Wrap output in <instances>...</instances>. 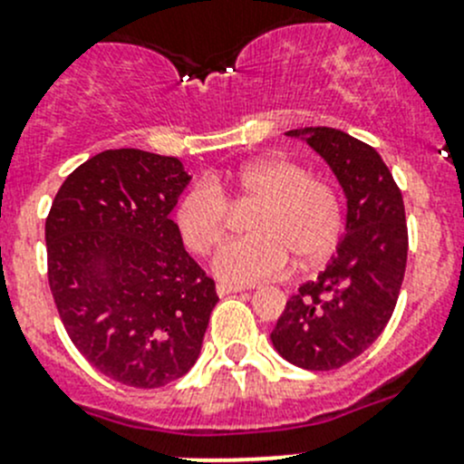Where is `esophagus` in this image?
Returning a JSON list of instances; mask_svg holds the SVG:
<instances>
[{"label": "esophagus", "mask_w": 464, "mask_h": 464, "mask_svg": "<svg viewBox=\"0 0 464 464\" xmlns=\"http://www.w3.org/2000/svg\"><path fill=\"white\" fill-rule=\"evenodd\" d=\"M246 287L242 285H227V283H219L218 285V295L219 296H227V295H236V292H245Z\"/></svg>", "instance_id": "34e87169"}]
</instances>
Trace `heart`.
I'll return each instance as SVG.
<instances>
[{"label": "heart", "instance_id": "1", "mask_svg": "<svg viewBox=\"0 0 464 464\" xmlns=\"http://www.w3.org/2000/svg\"><path fill=\"white\" fill-rule=\"evenodd\" d=\"M256 204L254 236L228 242L215 254L219 281L249 285L287 272L292 254L313 265L335 249L342 233V204L333 186L308 177L304 165L283 156H265L213 181H199L179 199L177 227L195 254H208L227 237L231 204Z\"/></svg>", "mask_w": 464, "mask_h": 464}]
</instances>
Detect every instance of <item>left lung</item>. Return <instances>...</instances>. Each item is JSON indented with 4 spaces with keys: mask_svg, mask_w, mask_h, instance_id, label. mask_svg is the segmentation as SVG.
Here are the masks:
<instances>
[{
    "mask_svg": "<svg viewBox=\"0 0 464 464\" xmlns=\"http://www.w3.org/2000/svg\"><path fill=\"white\" fill-rule=\"evenodd\" d=\"M335 174L346 199L344 233L314 281L290 296L269 333L292 365L328 372L352 362L383 333L408 258L401 190L374 147L328 127L292 129Z\"/></svg>",
    "mask_w": 464,
    "mask_h": 464,
    "instance_id": "left-lung-1",
    "label": "left lung"
}]
</instances>
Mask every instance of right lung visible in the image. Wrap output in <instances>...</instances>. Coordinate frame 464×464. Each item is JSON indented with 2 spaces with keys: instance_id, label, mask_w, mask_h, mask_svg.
I'll list each match as a JSON object with an SVG mask.
<instances>
[{
  "instance_id": "obj_1",
  "label": "right lung",
  "mask_w": 464,
  "mask_h": 464,
  "mask_svg": "<svg viewBox=\"0 0 464 464\" xmlns=\"http://www.w3.org/2000/svg\"><path fill=\"white\" fill-rule=\"evenodd\" d=\"M190 179L172 156L102 151L65 179L44 222L67 335L94 370L131 388L188 374L219 301L172 219Z\"/></svg>"
}]
</instances>
